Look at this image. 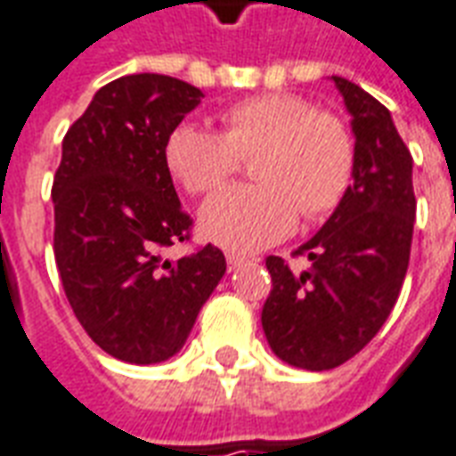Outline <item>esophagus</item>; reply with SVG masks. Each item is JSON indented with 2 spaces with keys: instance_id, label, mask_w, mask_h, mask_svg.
<instances>
[{
  "instance_id": "esophagus-1",
  "label": "esophagus",
  "mask_w": 456,
  "mask_h": 456,
  "mask_svg": "<svg viewBox=\"0 0 456 456\" xmlns=\"http://www.w3.org/2000/svg\"><path fill=\"white\" fill-rule=\"evenodd\" d=\"M225 262H228V269H238L240 267V265H245V262H248V257H245V255H235V252H228V255H225Z\"/></svg>"
}]
</instances>
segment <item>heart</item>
Here are the masks:
<instances>
[{
	"label": "heart",
	"instance_id": "b5f03b06",
	"mask_svg": "<svg viewBox=\"0 0 456 456\" xmlns=\"http://www.w3.org/2000/svg\"><path fill=\"white\" fill-rule=\"evenodd\" d=\"M224 131L184 121L169 131L165 162L191 196L224 187L242 159L257 155L252 177L208 199L201 232L228 250L252 252L284 240L297 228L333 216L350 194L357 141L342 116L301 94L265 92L232 102L221 114Z\"/></svg>",
	"mask_w": 456,
	"mask_h": 456
}]
</instances>
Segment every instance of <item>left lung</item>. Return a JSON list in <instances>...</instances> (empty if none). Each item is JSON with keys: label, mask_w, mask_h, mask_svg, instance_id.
Returning <instances> with one entry per match:
<instances>
[{"label": "left lung", "mask_w": 456, "mask_h": 456, "mask_svg": "<svg viewBox=\"0 0 456 456\" xmlns=\"http://www.w3.org/2000/svg\"><path fill=\"white\" fill-rule=\"evenodd\" d=\"M352 114L357 169L350 194L311 240L294 250L308 269L269 255L262 328L291 367L325 371L352 360L387 323L403 287L415 224L413 158L384 104L333 77Z\"/></svg>", "instance_id": "left-lung-1"}]
</instances>
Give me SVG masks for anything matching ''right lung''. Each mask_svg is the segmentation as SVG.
I'll use <instances>...</instances> for the list:
<instances>
[{
    "label": "right lung",
    "instance_id": "add662e5",
    "mask_svg": "<svg viewBox=\"0 0 456 456\" xmlns=\"http://www.w3.org/2000/svg\"><path fill=\"white\" fill-rule=\"evenodd\" d=\"M204 92L167 75H126L99 89L62 138L53 179V252L79 325L111 357L155 364L182 350L225 274L211 242L177 262L189 242L165 141Z\"/></svg>",
    "mask_w": 456,
    "mask_h": 456
}]
</instances>
